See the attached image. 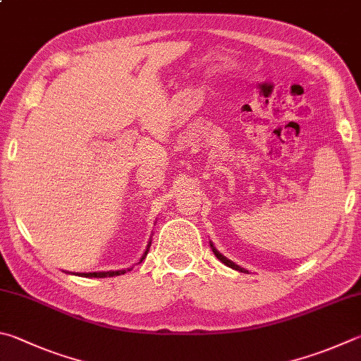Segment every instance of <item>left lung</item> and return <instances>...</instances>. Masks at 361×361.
Returning <instances> with one entry per match:
<instances>
[{
	"label": "left lung",
	"instance_id": "obj_1",
	"mask_svg": "<svg viewBox=\"0 0 361 361\" xmlns=\"http://www.w3.org/2000/svg\"><path fill=\"white\" fill-rule=\"evenodd\" d=\"M209 246H212V249H213V252H214V255H216V257H218L221 262H222V264H224V265H227V267H231V268H233V270H237V271H243V273H247V270H245V268H241V267H238L237 264H233V262L232 260H228L227 257H224V255H222L219 251H218V249H216L214 246H213V243H209Z\"/></svg>",
	"mask_w": 361,
	"mask_h": 361
}]
</instances>
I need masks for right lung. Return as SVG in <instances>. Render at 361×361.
<instances>
[{
  "mask_svg": "<svg viewBox=\"0 0 361 361\" xmlns=\"http://www.w3.org/2000/svg\"><path fill=\"white\" fill-rule=\"evenodd\" d=\"M149 246H152V240L148 241L145 252H143V255L140 257V262L147 257ZM140 262H139V264H140ZM128 270H129V268H128ZM124 273H126V270H118V271H101V273H77V274H78V276H85V278H107V276L110 278V276H120V274H124Z\"/></svg>",
  "mask_w": 361,
  "mask_h": 361,
  "instance_id": "1",
  "label": "right lung"
}]
</instances>
